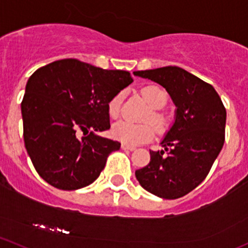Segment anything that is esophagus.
<instances>
[{
  "mask_svg": "<svg viewBox=\"0 0 248 248\" xmlns=\"http://www.w3.org/2000/svg\"><path fill=\"white\" fill-rule=\"evenodd\" d=\"M121 148H122V150H124V151H134V150H135L134 146L126 145V144H122V145H121Z\"/></svg>",
  "mask_w": 248,
  "mask_h": 248,
  "instance_id": "obj_1",
  "label": "esophagus"
}]
</instances>
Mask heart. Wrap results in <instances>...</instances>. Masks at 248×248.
Listing matches in <instances>:
<instances>
[{
    "label": "heart",
    "mask_w": 248,
    "mask_h": 248,
    "mask_svg": "<svg viewBox=\"0 0 248 248\" xmlns=\"http://www.w3.org/2000/svg\"><path fill=\"white\" fill-rule=\"evenodd\" d=\"M141 93L150 104L152 110L145 117L146 121H151L158 132H163L168 126V119L157 109L163 108L168 102V91L160 85H146L141 89ZM124 93L120 91L115 93L108 102V113L111 117H116L120 114ZM151 124H133L127 120H120L111 127V137L126 145H139L150 141L155 137V128Z\"/></svg>",
    "instance_id": "b5f03b06"
}]
</instances>
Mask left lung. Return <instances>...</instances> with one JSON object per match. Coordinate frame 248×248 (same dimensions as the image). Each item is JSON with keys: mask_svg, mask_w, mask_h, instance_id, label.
<instances>
[{"mask_svg": "<svg viewBox=\"0 0 248 248\" xmlns=\"http://www.w3.org/2000/svg\"><path fill=\"white\" fill-rule=\"evenodd\" d=\"M170 93L176 119L151 161L135 177L151 194L166 200L186 196L209 173L225 142L226 108L213 85L178 66L135 71Z\"/></svg>", "mask_w": 248, "mask_h": 248, "instance_id": "left-lung-1", "label": "left lung"}]
</instances>
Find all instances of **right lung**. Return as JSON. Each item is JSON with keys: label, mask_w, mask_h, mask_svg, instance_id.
Instances as JSON below:
<instances>
[{"label": "right lung", "mask_w": 248, "mask_h": 248, "mask_svg": "<svg viewBox=\"0 0 248 248\" xmlns=\"http://www.w3.org/2000/svg\"><path fill=\"white\" fill-rule=\"evenodd\" d=\"M132 82L128 71L71 58L45 65L30 77L21 102L23 140L44 181L77 190L97 179L121 144L96 132L110 128L108 102Z\"/></svg>", "instance_id": "right-lung-1"}]
</instances>
